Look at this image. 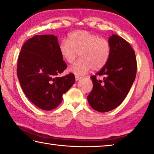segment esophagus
Segmentation results:
<instances>
[{
	"instance_id": "obj_1",
	"label": "esophagus",
	"mask_w": 154,
	"mask_h": 154,
	"mask_svg": "<svg viewBox=\"0 0 154 154\" xmlns=\"http://www.w3.org/2000/svg\"><path fill=\"white\" fill-rule=\"evenodd\" d=\"M82 78V76H79V75H75V80L76 81H79V79H81Z\"/></svg>"
}]
</instances>
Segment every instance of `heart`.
<instances>
[{
    "label": "heart",
    "instance_id": "b5f03b06",
    "mask_svg": "<svg viewBox=\"0 0 154 154\" xmlns=\"http://www.w3.org/2000/svg\"><path fill=\"white\" fill-rule=\"evenodd\" d=\"M62 57L68 63H72L78 55L80 59L69 68V71L82 75L90 70H99L108 62L110 55V46L106 39L99 38L87 31H76L68 35L67 42L59 45Z\"/></svg>",
    "mask_w": 154,
    "mask_h": 154
}]
</instances>
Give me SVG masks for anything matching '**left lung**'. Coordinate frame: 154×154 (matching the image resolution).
I'll use <instances>...</instances> for the list:
<instances>
[{"label":"left lung","mask_w":154,"mask_h":154,"mask_svg":"<svg viewBox=\"0 0 154 154\" xmlns=\"http://www.w3.org/2000/svg\"><path fill=\"white\" fill-rule=\"evenodd\" d=\"M110 55L101 70L92 76L93 88L87 99L94 110L107 112L117 108L125 99L135 80L137 64L130 44L117 35L108 39ZM97 76H103L97 80Z\"/></svg>","instance_id":"1"}]
</instances>
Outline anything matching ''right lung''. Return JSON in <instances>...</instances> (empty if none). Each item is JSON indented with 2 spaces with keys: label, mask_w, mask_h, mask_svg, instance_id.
Wrapping results in <instances>:
<instances>
[{
  "label": "right lung",
  "mask_w": 154,
  "mask_h": 154,
  "mask_svg": "<svg viewBox=\"0 0 154 154\" xmlns=\"http://www.w3.org/2000/svg\"><path fill=\"white\" fill-rule=\"evenodd\" d=\"M67 68L59 51L54 35H37L29 39L21 48L17 75L26 97L44 110L59 106L62 95L75 82V75L56 77Z\"/></svg>",
  "instance_id": "right-lung-1"
}]
</instances>
